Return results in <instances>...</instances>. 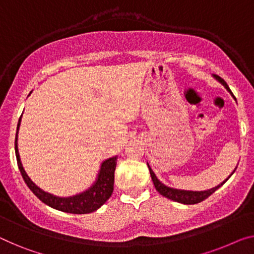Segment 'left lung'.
I'll use <instances>...</instances> for the list:
<instances>
[{"label":"left lung","mask_w":254,"mask_h":254,"mask_svg":"<svg viewBox=\"0 0 254 254\" xmlns=\"http://www.w3.org/2000/svg\"><path fill=\"white\" fill-rule=\"evenodd\" d=\"M213 77H214L215 79H217V81L220 82L221 84L224 85L225 88L227 89V91H228V92L234 97L233 92H232V91H230L229 86L227 85V83L224 81V79H222L220 76H218V75H214V74H213ZM234 98H235V97H234ZM147 165H148L151 180H153L154 186H155V188H156V190H157L158 192H160L161 195H163L164 197L175 200V202H178V203H183V204H196V203H199V202H202V200H204L205 198H207L211 194H213V192H214L215 190H217L218 188H220V187L222 186V185H224V184L226 183V181L228 180L229 178L233 176V173L235 172V170L237 169V166H236V169L234 170L232 175H230L228 178H227V179H226L225 181H222V183H221L220 185H218L217 187L211 188V189H209V190L192 191V190H181V189H175V188H171V187L165 186L164 184H162L161 181L157 179V177L155 176V173L153 172V170H151L149 164L147 163Z\"/></svg>","instance_id":"left-lung-1"}]
</instances>
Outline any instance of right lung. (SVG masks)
<instances>
[{
    "mask_svg": "<svg viewBox=\"0 0 254 254\" xmlns=\"http://www.w3.org/2000/svg\"><path fill=\"white\" fill-rule=\"evenodd\" d=\"M20 122L21 116L18 121L16 140H14V150H16L18 168L20 170L21 176L24 178L25 183L27 184L30 190L35 194V196H37V197L42 200L44 204L54 207L56 210L67 212V213L85 214L98 210L103 204L106 203V200L111 197L113 190H114V172L116 169L117 156L111 157L108 158V160L104 161L103 163H101L99 173H98L97 180L94 181V184L89 189H86L85 191L79 192V194L69 196V197H59V196L52 195L50 192L44 191L43 189H41L39 186H36V185L30 180L27 173H26L24 166L21 164L20 155H19L18 151V131L19 127H20Z\"/></svg>",
    "mask_w": 254,
    "mask_h": 254,
    "instance_id": "obj_1",
    "label": "right lung"
}]
</instances>
